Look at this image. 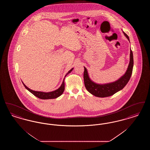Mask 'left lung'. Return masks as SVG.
I'll return each instance as SVG.
<instances>
[{
  "instance_id": "8db88e82",
  "label": "left lung",
  "mask_w": 150,
  "mask_h": 150,
  "mask_svg": "<svg viewBox=\"0 0 150 150\" xmlns=\"http://www.w3.org/2000/svg\"><path fill=\"white\" fill-rule=\"evenodd\" d=\"M124 35L129 41V38L127 34L123 32ZM133 67V56L132 50L130 49V62L128 67L125 74L117 81L105 84H98L92 81L88 76L87 70L84 67V81L86 90L94 96L98 97H107L111 96L124 88L127 84L131 77Z\"/></svg>"
}]
</instances>
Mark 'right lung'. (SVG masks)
<instances>
[{
	"instance_id": "1",
	"label": "right lung",
	"mask_w": 150,
	"mask_h": 150,
	"mask_svg": "<svg viewBox=\"0 0 150 150\" xmlns=\"http://www.w3.org/2000/svg\"><path fill=\"white\" fill-rule=\"evenodd\" d=\"M72 70H73V68L66 74L65 76H66L69 73H70ZM64 80H63V82H62L61 86L58 89L54 91H53V92H43L34 91H33V90L29 89L28 87H27L24 84V83L23 82H22V83H23V86H25V87L26 88V89H28L30 92H31L33 94H34L36 97L39 98L40 99H42V100H48V99L56 98L63 93L64 90Z\"/></svg>"
}]
</instances>
